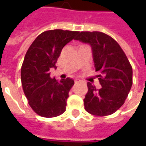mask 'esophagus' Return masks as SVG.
I'll list each match as a JSON object with an SVG mask.
<instances>
[{
	"label": "esophagus",
	"instance_id": "obj_1",
	"mask_svg": "<svg viewBox=\"0 0 146 146\" xmlns=\"http://www.w3.org/2000/svg\"><path fill=\"white\" fill-rule=\"evenodd\" d=\"M80 82L82 81L80 80H79V79H76V80H75V83H76V84H79V83H80Z\"/></svg>",
	"mask_w": 146,
	"mask_h": 146
}]
</instances>
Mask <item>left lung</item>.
Returning a JSON list of instances; mask_svg holds the SVG:
<instances>
[{"instance_id":"left-lung-1","label":"left lung","mask_w":146,"mask_h":146,"mask_svg":"<svg viewBox=\"0 0 146 146\" xmlns=\"http://www.w3.org/2000/svg\"><path fill=\"white\" fill-rule=\"evenodd\" d=\"M75 40L89 44L102 88L88 82L84 109L97 116L112 115L123 105L132 85V68L119 44L100 31H78Z\"/></svg>"}]
</instances>
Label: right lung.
Listing matches in <instances>:
<instances>
[{
	"mask_svg": "<svg viewBox=\"0 0 146 146\" xmlns=\"http://www.w3.org/2000/svg\"><path fill=\"white\" fill-rule=\"evenodd\" d=\"M78 31L49 30L36 38L26 53L21 68V81L28 104L37 115L53 118L64 113L69 91L74 85L70 78L57 80L50 77V69L62 49Z\"/></svg>",
	"mask_w": 146,
	"mask_h": 146,
	"instance_id": "right-lung-1",
	"label": "right lung"
}]
</instances>
